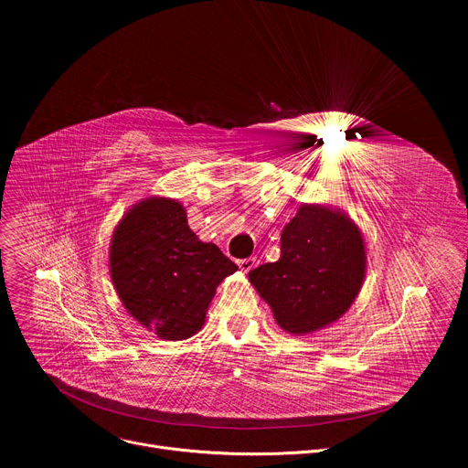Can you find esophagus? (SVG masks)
Returning <instances> with one entry per match:
<instances>
[{
    "label": "esophagus",
    "instance_id": "obj_1",
    "mask_svg": "<svg viewBox=\"0 0 468 468\" xmlns=\"http://www.w3.org/2000/svg\"><path fill=\"white\" fill-rule=\"evenodd\" d=\"M255 264H257V259H255V257L240 259V261H239V269H240L242 272H250Z\"/></svg>",
    "mask_w": 468,
    "mask_h": 468
}]
</instances>
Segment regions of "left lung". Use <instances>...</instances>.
Wrapping results in <instances>:
<instances>
[{
    "mask_svg": "<svg viewBox=\"0 0 468 468\" xmlns=\"http://www.w3.org/2000/svg\"><path fill=\"white\" fill-rule=\"evenodd\" d=\"M367 271L359 228L339 209L300 206L282 231V257L250 271L276 322L294 335L339 320L361 291Z\"/></svg>",
    "mask_w": 468,
    "mask_h": 468,
    "instance_id": "8db88e82",
    "label": "left lung"
}]
</instances>
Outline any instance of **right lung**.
Masks as SVG:
<instances>
[{"instance_id": "obj_1", "label": "right lung", "mask_w": 468, "mask_h": 468, "mask_svg": "<svg viewBox=\"0 0 468 468\" xmlns=\"http://www.w3.org/2000/svg\"><path fill=\"white\" fill-rule=\"evenodd\" d=\"M109 266L129 314L166 341H183L202 329L217 287L239 269L217 244L196 237L179 202L157 196L133 206L120 220Z\"/></svg>"}]
</instances>
